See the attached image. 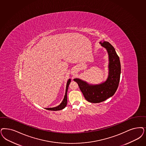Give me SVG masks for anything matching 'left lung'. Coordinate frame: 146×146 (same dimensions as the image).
I'll use <instances>...</instances> for the list:
<instances>
[{
    "mask_svg": "<svg viewBox=\"0 0 146 146\" xmlns=\"http://www.w3.org/2000/svg\"><path fill=\"white\" fill-rule=\"evenodd\" d=\"M109 55V76L107 80L100 85H91L79 79H74L86 100L92 103H99L113 96L119 86L120 79L121 65L115 48L108 41H101Z\"/></svg>",
    "mask_w": 146,
    "mask_h": 146,
    "instance_id": "left-lung-1",
    "label": "left lung"
}]
</instances>
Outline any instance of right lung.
Instances as JSON below:
<instances>
[{
  "instance_id": "right-lung-1",
  "label": "right lung",
  "mask_w": 146,
  "mask_h": 146,
  "mask_svg": "<svg viewBox=\"0 0 146 146\" xmlns=\"http://www.w3.org/2000/svg\"><path fill=\"white\" fill-rule=\"evenodd\" d=\"M70 79H69L67 82V86H66V93L65 95L64 96V100L62 101V102L60 104V105H59L57 107H53V108H46L47 110H50V111H60L62 109H64L66 105H67V92L68 91V86L70 84Z\"/></svg>"
}]
</instances>
